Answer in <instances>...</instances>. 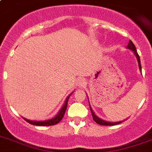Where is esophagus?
<instances>
[{"label":"esophagus","mask_w":152,"mask_h":152,"mask_svg":"<svg viewBox=\"0 0 152 152\" xmlns=\"http://www.w3.org/2000/svg\"><path fill=\"white\" fill-rule=\"evenodd\" d=\"M77 83H78L79 86L84 85V83H85V80H84V79H82V78L78 79V80H77Z\"/></svg>","instance_id":"34e87169"}]
</instances>
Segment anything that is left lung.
<instances>
[{
  "instance_id": "obj_1",
  "label": "left lung",
  "mask_w": 152,
  "mask_h": 152,
  "mask_svg": "<svg viewBox=\"0 0 152 152\" xmlns=\"http://www.w3.org/2000/svg\"><path fill=\"white\" fill-rule=\"evenodd\" d=\"M127 49H129V50H132V52H133V53L135 54V56H136V57H137V61H138V64H139V69H140V72H141V64H140V57L139 55H138V53H137V49H136V46H135V45L133 44V42H132L131 40H129V44H128L127 47H126ZM88 102H89V100H88ZM89 106H90V110H91V114H92V118L93 119H94V121H95V122L97 123V124H99V125H118V124H120V123H121L122 121H116V122H110V121H106L105 120H102V119H101L100 118H99L96 114H95V113H94V111H93L92 108H91V106L90 105V102H89Z\"/></svg>"
}]
</instances>
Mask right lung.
I'll return each mask as SVG.
<instances>
[{
  "label": "right lung",
  "mask_w": 152,
  "mask_h": 152,
  "mask_svg": "<svg viewBox=\"0 0 152 152\" xmlns=\"http://www.w3.org/2000/svg\"><path fill=\"white\" fill-rule=\"evenodd\" d=\"M73 92H72L70 95L66 98V99L64 101V103L63 105V106L61 107V109L60 110L58 113H57V115L55 116L54 118H51V119H49V120H46V121H31V120H28L27 118H24V120H26L28 123L30 124H31V125H38V126H50V125H56L57 123H59L61 121L64 115V113H65V111H66V109H67V106H68V101H69V99L70 97V95H72Z\"/></svg>",
  "instance_id": "add662e5"
}]
</instances>
